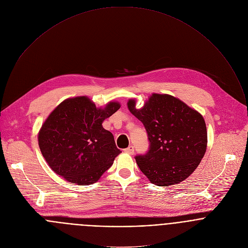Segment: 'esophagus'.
I'll list each match as a JSON object with an SVG mask.
<instances>
[{"label": "esophagus", "mask_w": 248, "mask_h": 248, "mask_svg": "<svg viewBox=\"0 0 248 248\" xmlns=\"http://www.w3.org/2000/svg\"><path fill=\"white\" fill-rule=\"evenodd\" d=\"M124 151H125L126 153H128V154H134L135 149H134V146H133V145H130V146H128L127 148H125Z\"/></svg>", "instance_id": "1"}]
</instances>
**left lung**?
I'll use <instances>...</instances> for the list:
<instances>
[{"mask_svg":"<svg viewBox=\"0 0 248 248\" xmlns=\"http://www.w3.org/2000/svg\"><path fill=\"white\" fill-rule=\"evenodd\" d=\"M129 110L142 122L149 148L135 159L151 183L169 186L186 179L199 166L206 150L207 134L202 116L180 100L153 94L144 107Z\"/></svg>","mask_w":248,"mask_h":248,"instance_id":"8db88e82","label":"left lung"}]
</instances>
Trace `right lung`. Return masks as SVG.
<instances>
[{"label": "right lung", "instance_id": "right-lung-1", "mask_svg": "<svg viewBox=\"0 0 248 248\" xmlns=\"http://www.w3.org/2000/svg\"><path fill=\"white\" fill-rule=\"evenodd\" d=\"M120 108H97L86 97L68 99L48 116L39 134L42 154L51 170L78 185L98 181L121 152L103 121Z\"/></svg>", "mask_w": 248, "mask_h": 248}]
</instances>
